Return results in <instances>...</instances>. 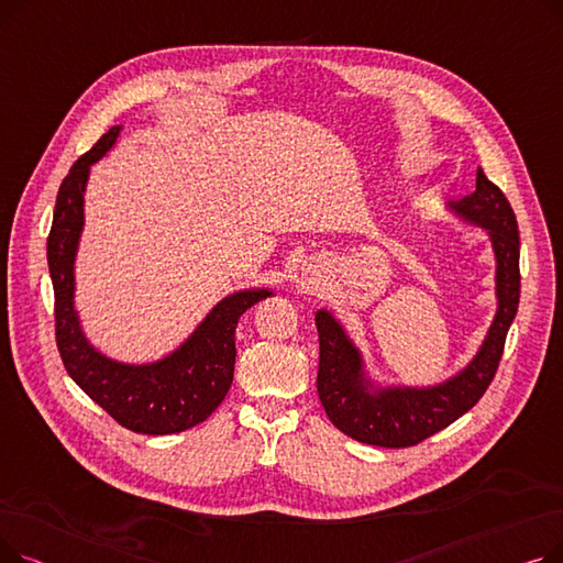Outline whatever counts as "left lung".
Listing matches in <instances>:
<instances>
[{
  "mask_svg": "<svg viewBox=\"0 0 563 563\" xmlns=\"http://www.w3.org/2000/svg\"><path fill=\"white\" fill-rule=\"evenodd\" d=\"M445 212L465 225L484 230L495 260V314L475 356L461 369L427 386L380 380L344 323L329 308H319L314 314L321 406L342 433L367 445L410 448L459 420L490 386L516 319L520 236L509 200L477 168V189L445 202Z\"/></svg>",
  "mask_w": 563,
  "mask_h": 563,
  "instance_id": "obj_1",
  "label": "left lung"
}]
</instances>
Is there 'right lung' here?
I'll return each instance as SVG.
<instances>
[{"label": "right lung", "instance_id": "obj_1", "mask_svg": "<svg viewBox=\"0 0 563 563\" xmlns=\"http://www.w3.org/2000/svg\"><path fill=\"white\" fill-rule=\"evenodd\" d=\"M123 125H113L81 155L56 194L47 264L54 285L56 344L77 386L130 431L166 435L207 420L225 399L234 374V329L257 301L274 297L272 287H244L225 294L196 329L157 361L125 363L107 356L86 335L77 310L75 262L84 232V194L91 166L118 143Z\"/></svg>", "mask_w": 563, "mask_h": 563}]
</instances>
